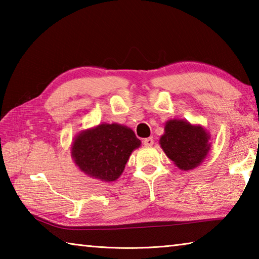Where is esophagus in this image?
Here are the masks:
<instances>
[{
	"mask_svg": "<svg viewBox=\"0 0 259 259\" xmlns=\"http://www.w3.org/2000/svg\"><path fill=\"white\" fill-rule=\"evenodd\" d=\"M143 143H144V145H145V146H152L153 144H154V140H153L152 137H150V138L144 139Z\"/></svg>",
	"mask_w": 259,
	"mask_h": 259,
	"instance_id": "1",
	"label": "esophagus"
}]
</instances>
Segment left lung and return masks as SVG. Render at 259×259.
<instances>
[{
	"mask_svg": "<svg viewBox=\"0 0 259 259\" xmlns=\"http://www.w3.org/2000/svg\"><path fill=\"white\" fill-rule=\"evenodd\" d=\"M209 139L210 135L201 125L174 119L165 123L160 145L179 169L187 171L202 163L210 150Z\"/></svg>",
	"mask_w": 259,
	"mask_h": 259,
	"instance_id": "left-lung-1",
	"label": "left lung"
}]
</instances>
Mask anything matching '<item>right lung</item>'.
Here are the masks:
<instances>
[{
	"label": "right lung",
	"instance_id": "obj_1",
	"mask_svg": "<svg viewBox=\"0 0 259 259\" xmlns=\"http://www.w3.org/2000/svg\"><path fill=\"white\" fill-rule=\"evenodd\" d=\"M140 140L133 130L117 123H102L83 130L72 144V157L81 171L103 182H114L123 172Z\"/></svg>",
	"mask_w": 259,
	"mask_h": 259
}]
</instances>
